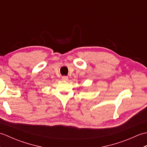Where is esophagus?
Segmentation results:
<instances>
[{"mask_svg":"<svg viewBox=\"0 0 147 147\" xmlns=\"http://www.w3.org/2000/svg\"><path fill=\"white\" fill-rule=\"evenodd\" d=\"M62 80L64 81V82H67L68 81V77L67 76H62Z\"/></svg>","mask_w":147,"mask_h":147,"instance_id":"esophagus-1","label":"esophagus"}]
</instances>
